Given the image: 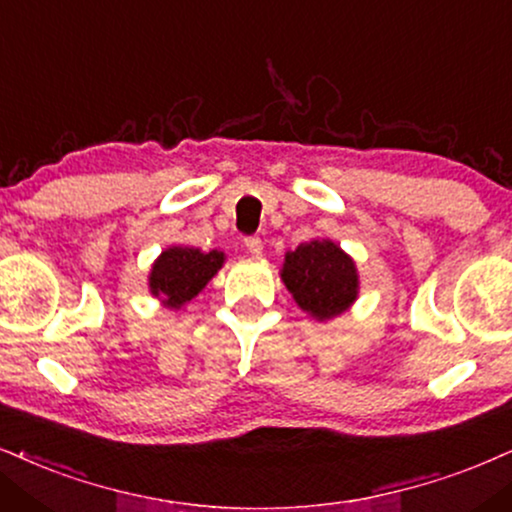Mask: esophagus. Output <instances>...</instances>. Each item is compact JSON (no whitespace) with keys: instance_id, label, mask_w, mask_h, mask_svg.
<instances>
[{"instance_id":"34e87169","label":"esophagus","mask_w":512,"mask_h":512,"mask_svg":"<svg viewBox=\"0 0 512 512\" xmlns=\"http://www.w3.org/2000/svg\"><path fill=\"white\" fill-rule=\"evenodd\" d=\"M262 248H264V245H262L260 238H255V236L245 238V250H248L252 257H260L262 255Z\"/></svg>"}]
</instances>
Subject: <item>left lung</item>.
Masks as SVG:
<instances>
[{
    "label": "left lung",
    "mask_w": 512,
    "mask_h": 512,
    "mask_svg": "<svg viewBox=\"0 0 512 512\" xmlns=\"http://www.w3.org/2000/svg\"><path fill=\"white\" fill-rule=\"evenodd\" d=\"M281 281L297 307L316 321L345 314L359 297L357 262L331 238H312L286 252Z\"/></svg>",
    "instance_id": "left-lung-1"
}]
</instances>
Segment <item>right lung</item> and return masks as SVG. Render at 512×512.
<instances>
[{
    "instance_id": "right-lung-1",
    "label": "right lung",
    "mask_w": 512,
    "mask_h": 512,
    "mask_svg": "<svg viewBox=\"0 0 512 512\" xmlns=\"http://www.w3.org/2000/svg\"><path fill=\"white\" fill-rule=\"evenodd\" d=\"M224 262L222 250L203 252L191 245H172L160 252L148 271V290L163 307L177 312L208 286Z\"/></svg>"
}]
</instances>
